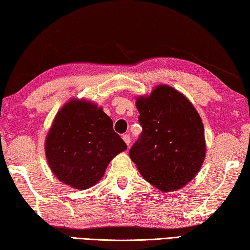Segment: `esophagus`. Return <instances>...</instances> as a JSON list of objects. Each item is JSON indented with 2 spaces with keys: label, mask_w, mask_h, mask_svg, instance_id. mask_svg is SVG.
I'll return each instance as SVG.
<instances>
[{
  "label": "esophagus",
  "mask_w": 250,
  "mask_h": 250,
  "mask_svg": "<svg viewBox=\"0 0 250 250\" xmlns=\"http://www.w3.org/2000/svg\"><path fill=\"white\" fill-rule=\"evenodd\" d=\"M123 140H124V142L126 143V144H127V146H129V144H130V136H129L128 134L123 135Z\"/></svg>",
  "instance_id": "34e87169"
}]
</instances>
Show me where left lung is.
I'll list each match as a JSON object with an SVG mask.
<instances>
[{
    "label": "left lung",
    "mask_w": 250,
    "mask_h": 250,
    "mask_svg": "<svg viewBox=\"0 0 250 250\" xmlns=\"http://www.w3.org/2000/svg\"><path fill=\"white\" fill-rule=\"evenodd\" d=\"M142 133L129 157L143 177L163 191L176 190L195 177L205 158L204 126L187 98L167 85L138 97Z\"/></svg>",
    "instance_id": "left-lung-1"
}]
</instances>
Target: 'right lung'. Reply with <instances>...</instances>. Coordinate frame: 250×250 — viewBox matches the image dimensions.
I'll list each match as a JSON object with an SVG mask.
<instances>
[{
    "mask_svg": "<svg viewBox=\"0 0 250 250\" xmlns=\"http://www.w3.org/2000/svg\"><path fill=\"white\" fill-rule=\"evenodd\" d=\"M127 148L113 121L86 101L71 102L57 113L45 143L51 169L61 182L86 189L103 177L108 163Z\"/></svg>",
    "mask_w": 250,
    "mask_h": 250,
    "instance_id": "1",
    "label": "right lung"
}]
</instances>
